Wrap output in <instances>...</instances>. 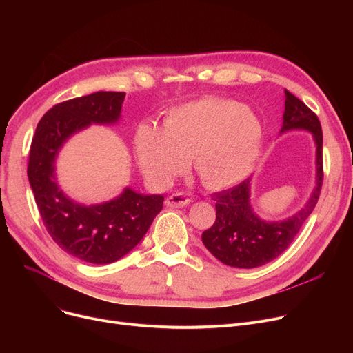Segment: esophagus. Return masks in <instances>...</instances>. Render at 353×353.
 I'll return each mask as SVG.
<instances>
[{"instance_id": "34e87169", "label": "esophagus", "mask_w": 353, "mask_h": 353, "mask_svg": "<svg viewBox=\"0 0 353 353\" xmlns=\"http://www.w3.org/2000/svg\"><path fill=\"white\" fill-rule=\"evenodd\" d=\"M190 201H192V199L188 194L179 192V193H173L172 196L165 199V206H169V208H184V206H188Z\"/></svg>"}]
</instances>
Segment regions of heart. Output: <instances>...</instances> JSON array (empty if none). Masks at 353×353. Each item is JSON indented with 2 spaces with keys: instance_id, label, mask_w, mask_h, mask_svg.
<instances>
[{
  "instance_id": "obj_1",
  "label": "heart",
  "mask_w": 353,
  "mask_h": 353,
  "mask_svg": "<svg viewBox=\"0 0 353 353\" xmlns=\"http://www.w3.org/2000/svg\"><path fill=\"white\" fill-rule=\"evenodd\" d=\"M263 123L254 111L233 100L205 97L172 108L161 130L141 124L134 148L141 170L159 186L186 169L213 189L246 179L257 161Z\"/></svg>"
}]
</instances>
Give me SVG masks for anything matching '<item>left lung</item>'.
<instances>
[{"instance_id":"left-lung-1","label":"left lung","mask_w":353,"mask_h":353,"mask_svg":"<svg viewBox=\"0 0 353 353\" xmlns=\"http://www.w3.org/2000/svg\"><path fill=\"white\" fill-rule=\"evenodd\" d=\"M292 130L312 133L316 145V177L309 200L293 216L269 221L259 217L250 205V177L229 190L216 193V221L210 229L203 232L201 240L221 263L252 269L272 262L292 245L305 220L316 206L323 181L322 127L318 116L303 101L285 90L281 134Z\"/></svg>"}]
</instances>
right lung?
Listing matches in <instances>:
<instances>
[{
    "label": "right lung",
    "mask_w": 353,
    "mask_h": 353,
    "mask_svg": "<svg viewBox=\"0 0 353 353\" xmlns=\"http://www.w3.org/2000/svg\"><path fill=\"white\" fill-rule=\"evenodd\" d=\"M125 92L97 91L54 105L32 137L28 180L52 240L68 254L94 265L113 263L133 250L163 209L161 194L125 188L100 205H81L60 188L55 160L64 143L91 124H116Z\"/></svg>",
    "instance_id": "add662e5"
}]
</instances>
